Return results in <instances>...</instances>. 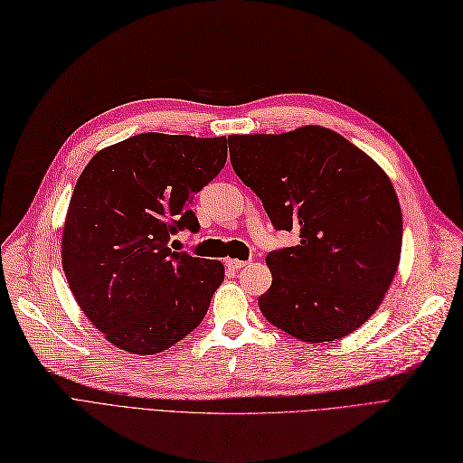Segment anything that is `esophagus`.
<instances>
[{"label":"esophagus","mask_w":463,"mask_h":463,"mask_svg":"<svg viewBox=\"0 0 463 463\" xmlns=\"http://www.w3.org/2000/svg\"><path fill=\"white\" fill-rule=\"evenodd\" d=\"M225 265L229 267V269H232V271H241V269H244V267L248 265L246 261H241V260H225Z\"/></svg>","instance_id":"obj_1"}]
</instances>
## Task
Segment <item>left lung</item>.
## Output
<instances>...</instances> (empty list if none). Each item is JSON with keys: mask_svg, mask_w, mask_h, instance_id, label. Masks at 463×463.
Here are the masks:
<instances>
[{"mask_svg": "<svg viewBox=\"0 0 463 463\" xmlns=\"http://www.w3.org/2000/svg\"><path fill=\"white\" fill-rule=\"evenodd\" d=\"M231 163L273 227L298 246L267 256L271 288L260 309L304 342L354 333L396 275L402 212L386 173L338 132L307 125L282 134H232ZM231 147V146H229Z\"/></svg>", "mask_w": 463, "mask_h": 463, "instance_id": "obj_1", "label": "left lung"}]
</instances>
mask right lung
I'll return each instance as SVG.
<instances>
[{
	"instance_id": "obj_1",
	"label": "right lung",
	"mask_w": 463,
	"mask_h": 463,
	"mask_svg": "<svg viewBox=\"0 0 463 463\" xmlns=\"http://www.w3.org/2000/svg\"><path fill=\"white\" fill-rule=\"evenodd\" d=\"M225 163V137L147 132L103 147L80 173L63 271L84 316L117 348L159 354L202 323L225 267L167 242L178 229H200L190 202Z\"/></svg>"
}]
</instances>
